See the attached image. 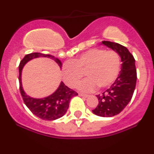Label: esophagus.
I'll list each match as a JSON object with an SVG mask.
<instances>
[{"mask_svg":"<svg viewBox=\"0 0 154 154\" xmlns=\"http://www.w3.org/2000/svg\"><path fill=\"white\" fill-rule=\"evenodd\" d=\"M79 95L80 96H82V97H85V98L89 97V95H87V94H84V93H79Z\"/></svg>","mask_w":154,"mask_h":154,"instance_id":"obj_1","label":"esophagus"}]
</instances>
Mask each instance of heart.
I'll return each mask as SVG.
<instances>
[{
	"label": "heart",
	"mask_w": 154,
	"mask_h": 154,
	"mask_svg": "<svg viewBox=\"0 0 154 154\" xmlns=\"http://www.w3.org/2000/svg\"><path fill=\"white\" fill-rule=\"evenodd\" d=\"M120 67V56L116 51L95 48L65 63L62 69V78L68 86L75 88L85 72L88 79L79 85L80 90L89 92L96 87L106 89L117 79Z\"/></svg>",
	"instance_id": "1"
}]
</instances>
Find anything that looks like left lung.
Instances as JSON below:
<instances>
[{
	"mask_svg": "<svg viewBox=\"0 0 154 154\" xmlns=\"http://www.w3.org/2000/svg\"><path fill=\"white\" fill-rule=\"evenodd\" d=\"M102 43L119 54L122 66L117 79L109 89L96 96L99 104L92 112L102 117H111L123 111L131 100L137 83V69L135 59L126 47L108 41Z\"/></svg>",
	"mask_w": 154,
	"mask_h": 154,
	"instance_id": "left-lung-1",
	"label": "left lung"
}]
</instances>
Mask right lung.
Returning a JSON list of instances; mask_svg holds the SVG:
<instances>
[{
    "mask_svg": "<svg viewBox=\"0 0 154 154\" xmlns=\"http://www.w3.org/2000/svg\"><path fill=\"white\" fill-rule=\"evenodd\" d=\"M38 57H47L55 60V62L62 68V62L59 59L55 58L53 55L43 54L40 52L30 53L24 57L19 65V87L21 96L23 98L24 103L31 112L45 120H55V119L61 118L65 115L67 109H69V103L71 99L74 96H77L78 93L75 91L69 89V87L64 84V82H61L60 85L57 90L51 96L43 99H34L28 96L25 92L21 85V70L24 65L28 61Z\"/></svg>",
    "mask_w": 154,
    "mask_h": 154,
    "instance_id": "obj_1",
    "label": "right lung"
}]
</instances>
